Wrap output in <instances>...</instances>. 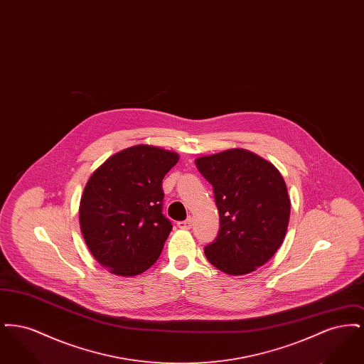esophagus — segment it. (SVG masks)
Returning <instances> with one entry per match:
<instances>
[{
    "mask_svg": "<svg viewBox=\"0 0 364 364\" xmlns=\"http://www.w3.org/2000/svg\"><path fill=\"white\" fill-rule=\"evenodd\" d=\"M177 226L180 228V229H184V230H188L192 228V220L188 218V220H186V221H180V223H177Z\"/></svg>",
    "mask_w": 364,
    "mask_h": 364,
    "instance_id": "obj_1",
    "label": "esophagus"
}]
</instances>
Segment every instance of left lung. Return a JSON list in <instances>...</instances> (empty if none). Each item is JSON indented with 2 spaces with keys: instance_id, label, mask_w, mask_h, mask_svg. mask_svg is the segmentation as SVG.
<instances>
[{
  "instance_id": "1",
  "label": "left lung",
  "mask_w": 364,
  "mask_h": 364,
  "mask_svg": "<svg viewBox=\"0 0 364 364\" xmlns=\"http://www.w3.org/2000/svg\"><path fill=\"white\" fill-rule=\"evenodd\" d=\"M195 165L213 186L220 232L205 247L208 262L229 276L255 272L287 235L291 200L277 168L244 149L199 156Z\"/></svg>"
}]
</instances>
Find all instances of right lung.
I'll return each mask as SVG.
<instances>
[{
    "instance_id": "1",
    "label": "right lung",
    "mask_w": 364,
    "mask_h": 364,
    "mask_svg": "<svg viewBox=\"0 0 364 364\" xmlns=\"http://www.w3.org/2000/svg\"><path fill=\"white\" fill-rule=\"evenodd\" d=\"M178 154L136 144L109 156L83 191L79 221L92 257L110 273L134 277L161 255L172 224L162 214V180Z\"/></svg>"
}]
</instances>
